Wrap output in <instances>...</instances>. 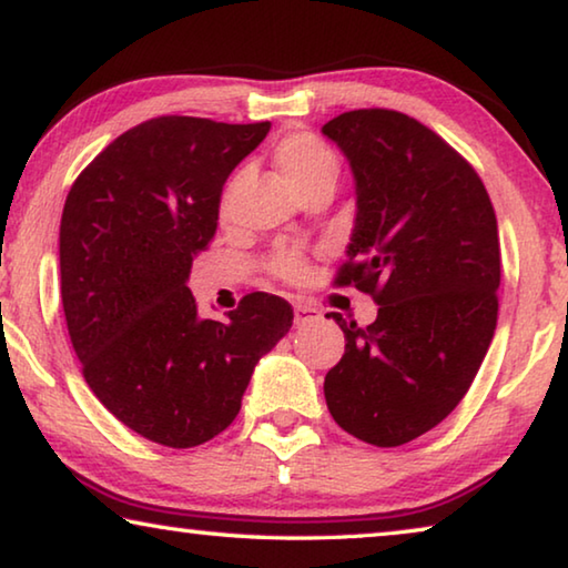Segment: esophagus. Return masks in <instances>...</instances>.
Masks as SVG:
<instances>
[{
	"mask_svg": "<svg viewBox=\"0 0 568 568\" xmlns=\"http://www.w3.org/2000/svg\"><path fill=\"white\" fill-rule=\"evenodd\" d=\"M293 311H295V325H297V328H301V325L321 321V311L315 305H311V303H295Z\"/></svg>",
	"mask_w": 568,
	"mask_h": 568,
	"instance_id": "1",
	"label": "esophagus"
}]
</instances>
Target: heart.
Segmentation results:
<instances>
[{
	"label": "heart",
	"mask_w": 568,
	"mask_h": 568,
	"mask_svg": "<svg viewBox=\"0 0 568 568\" xmlns=\"http://www.w3.org/2000/svg\"><path fill=\"white\" fill-rule=\"evenodd\" d=\"M273 162L297 197L305 195L307 190L325 185V182L335 185V178H338V158L313 132H291L277 140L273 148ZM227 203L230 190H225L223 203H220L223 215L227 213ZM271 267L283 281H297L305 273V261L297 250H277Z\"/></svg>",
	"instance_id": "1"
}]
</instances>
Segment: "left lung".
Segmentation results:
<instances>
[{
    "mask_svg": "<svg viewBox=\"0 0 568 568\" xmlns=\"http://www.w3.org/2000/svg\"><path fill=\"white\" fill-rule=\"evenodd\" d=\"M355 178V227L335 285L378 303L361 328L341 313L345 353L325 376L331 416L393 448L436 428L484 363L498 318L501 247L478 172L426 124L353 110L323 124Z\"/></svg>",
    "mask_w": 568,
    "mask_h": 568,
    "instance_id": "left-lung-1",
    "label": "left lung"
}]
</instances>
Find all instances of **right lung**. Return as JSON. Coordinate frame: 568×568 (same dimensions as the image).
I'll return each instance as SVG.
<instances>
[{
	"label": "right lung",
	"mask_w": 568,
	"mask_h": 568,
	"mask_svg": "<svg viewBox=\"0 0 568 568\" xmlns=\"http://www.w3.org/2000/svg\"><path fill=\"white\" fill-rule=\"evenodd\" d=\"M271 122L162 114L122 132L67 195L62 307L82 376L114 418L168 448L235 420L253 368L291 331L293 307L250 293L203 321L187 287L217 227L223 185Z\"/></svg>",
	"instance_id": "right-lung-1"
}]
</instances>
